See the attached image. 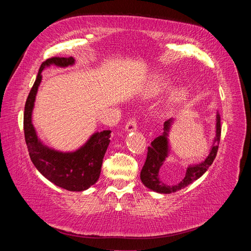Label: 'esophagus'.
I'll return each mask as SVG.
<instances>
[{
	"instance_id": "esophagus-1",
	"label": "esophagus",
	"mask_w": 251,
	"mask_h": 251,
	"mask_svg": "<svg viewBox=\"0 0 251 251\" xmlns=\"http://www.w3.org/2000/svg\"><path fill=\"white\" fill-rule=\"evenodd\" d=\"M136 128H137V119H136L135 117H132L126 123V132H132V131H135Z\"/></svg>"
}]
</instances>
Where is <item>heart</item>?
<instances>
[{
    "instance_id": "heart-1",
    "label": "heart",
    "mask_w": 251,
    "mask_h": 251,
    "mask_svg": "<svg viewBox=\"0 0 251 251\" xmlns=\"http://www.w3.org/2000/svg\"><path fill=\"white\" fill-rule=\"evenodd\" d=\"M163 87H164V82L161 81V80H159L158 82L154 83V85L151 87L150 92H151V94H157L158 92H160V91L163 89ZM185 95L186 94H185V91L184 90H181V89L176 90L173 93V95H172V100L175 101V102L181 101L182 100H184Z\"/></svg>"
}]
</instances>
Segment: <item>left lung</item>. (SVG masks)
Instances as JSON below:
<instances>
[{
  "instance_id": "8db88e82",
  "label": "left lung",
  "mask_w": 251,
  "mask_h": 251,
  "mask_svg": "<svg viewBox=\"0 0 251 251\" xmlns=\"http://www.w3.org/2000/svg\"><path fill=\"white\" fill-rule=\"evenodd\" d=\"M173 123V119L166 120L164 123L163 135L158 136L157 138L153 140L151 143V147L148 148V154H147V160L144 162L143 168L140 173V179L142 183L146 185L148 188L151 191L160 193V194H171L175 193L180 189L186 187L194 181L200 178L202 175L208 170L209 166L214 162L215 158L217 156V151L219 149L220 138H221V118H220V114L217 115V136L215 139V143L212 146L208 157L205 160L197 165H192L186 170L185 177L182 179L178 184L176 185H168L159 178V171L163 165L165 158L168 156L169 151V143H168V132L170 130L171 124Z\"/></svg>"
}]
</instances>
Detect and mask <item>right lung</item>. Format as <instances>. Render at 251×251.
Here are the masks:
<instances>
[{
	"label": "right lung",
	"mask_w": 251,
	"mask_h": 251,
	"mask_svg": "<svg viewBox=\"0 0 251 251\" xmlns=\"http://www.w3.org/2000/svg\"><path fill=\"white\" fill-rule=\"evenodd\" d=\"M73 64L72 56H53L41 65L25 103L24 135L31 161L45 178L67 191L81 192L93 185L100 178L102 159L110 143L111 131L95 133L79 150L72 153H62L45 147L37 138L31 123L35 95L42 80L44 68L50 65L67 67Z\"/></svg>",
	"instance_id": "add662e5"
}]
</instances>
